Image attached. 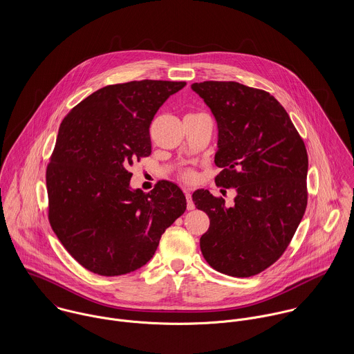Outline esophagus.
<instances>
[{"mask_svg": "<svg viewBox=\"0 0 354 354\" xmlns=\"http://www.w3.org/2000/svg\"><path fill=\"white\" fill-rule=\"evenodd\" d=\"M184 194H185V198H187V208H188V209H194V208H195V204L192 202L191 189H189V188H184Z\"/></svg>", "mask_w": 354, "mask_h": 354, "instance_id": "esophagus-1", "label": "esophagus"}]
</instances>
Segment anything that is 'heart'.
<instances>
[{"mask_svg":"<svg viewBox=\"0 0 354 354\" xmlns=\"http://www.w3.org/2000/svg\"><path fill=\"white\" fill-rule=\"evenodd\" d=\"M180 178L183 181H187V183H192L196 180V173L192 170V169H185L180 173Z\"/></svg>","mask_w":354,"mask_h":354,"instance_id":"obj_1","label":"heart"}]
</instances>
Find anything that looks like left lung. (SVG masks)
Returning <instances> with one entry per match:
<instances>
[{
  "mask_svg": "<svg viewBox=\"0 0 354 354\" xmlns=\"http://www.w3.org/2000/svg\"><path fill=\"white\" fill-rule=\"evenodd\" d=\"M192 90L218 122L216 187L234 188L226 207L221 196L194 192L209 218L201 237L205 261L216 271L252 277L272 266L289 247L308 203V153L283 106L270 93L237 82L194 83Z\"/></svg>",
  "mask_w": 354,
  "mask_h": 354,
  "instance_id": "left-lung-1",
  "label": "left lung"
}]
</instances>
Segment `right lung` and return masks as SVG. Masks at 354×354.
Returning a JSON list of instances; mask_svg holds the SVG:
<instances>
[{
  "label": "right lung",
  "instance_id": "add662e5",
  "mask_svg": "<svg viewBox=\"0 0 354 354\" xmlns=\"http://www.w3.org/2000/svg\"><path fill=\"white\" fill-rule=\"evenodd\" d=\"M185 82L106 86L62 120L46 169L51 229L88 271L117 277L145 266L187 201L170 181L131 191L129 167L151 153L150 125Z\"/></svg>",
  "mask_w": 354,
  "mask_h": 354
}]
</instances>
